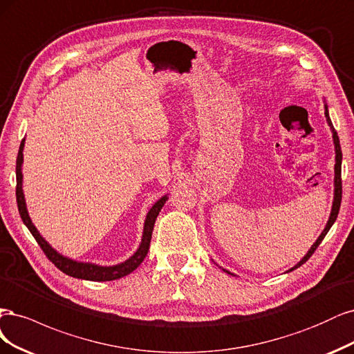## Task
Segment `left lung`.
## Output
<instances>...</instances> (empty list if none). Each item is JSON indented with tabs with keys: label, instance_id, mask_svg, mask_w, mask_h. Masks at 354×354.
Wrapping results in <instances>:
<instances>
[{
	"label": "left lung",
	"instance_id": "1",
	"mask_svg": "<svg viewBox=\"0 0 354 354\" xmlns=\"http://www.w3.org/2000/svg\"><path fill=\"white\" fill-rule=\"evenodd\" d=\"M325 118H326V122H328V127L330 129V132H333V140H334V145H335V167H334V172H335V176H334V201H333V209H330V214H329V219L326 222V226L325 230L322 231V234L317 236L316 241L313 243V245L310 247L309 252L306 253V256L299 261L297 265H295L294 268H291L290 270L287 272H291L294 269L300 268L303 263H306L307 260L310 259V256L315 253V250L319 247V244L322 243V239L325 238V235L328 234V231L330 230V226L334 225V222L337 221V216H338V212H339V206H341V194H343V187H341V160H343V153H341V147H339V140H338V135H337V131L334 129V124L333 122H330L329 119V113H328V106L325 102ZM226 273H230V275H234V273H231L230 270L223 269ZM235 277V275H234Z\"/></svg>",
	"mask_w": 354,
	"mask_h": 354
}]
</instances>
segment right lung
<instances>
[{"instance_id": "obj_1", "label": "right lung", "mask_w": 354, "mask_h": 354, "mask_svg": "<svg viewBox=\"0 0 354 354\" xmlns=\"http://www.w3.org/2000/svg\"><path fill=\"white\" fill-rule=\"evenodd\" d=\"M24 147H25V138L20 142L19 148V154H17V160H16V200H17V207L20 218L24 221V223L28 226V230L33 235V238L37 239V243L42 248V252L45 253L53 263L59 268L62 272H64L66 275L77 278V279H86V281H115L119 278H123L129 275L131 272H133L136 268H138L142 260L145 259L148 248H150V241H151V234H153V227L156 223V219L158 213H160L162 207L165 206L166 200L169 198L167 194L163 196L160 200L156 201L153 204V207L150 212L147 213V218L144 222V231H142V238H141V244L138 250L128 259L122 261L119 265L115 266H100L95 263H86V261H76L69 257H66L60 254L55 250L45 241V239L41 236L35 225L32 223L29 213L26 209V201H25V194H24V175H21V165H24Z\"/></svg>"}]
</instances>
